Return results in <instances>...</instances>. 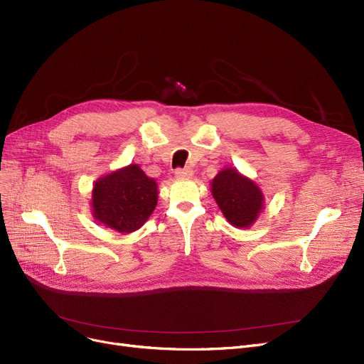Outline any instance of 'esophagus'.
<instances>
[{
  "mask_svg": "<svg viewBox=\"0 0 364 364\" xmlns=\"http://www.w3.org/2000/svg\"><path fill=\"white\" fill-rule=\"evenodd\" d=\"M192 176H193V171L190 169V168H183V169L180 168V169L176 171V177L177 178H190Z\"/></svg>",
  "mask_w": 364,
  "mask_h": 364,
  "instance_id": "esophagus-1",
  "label": "esophagus"
}]
</instances>
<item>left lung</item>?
I'll return each mask as SVG.
<instances>
[{
    "instance_id": "8db88e82",
    "label": "left lung",
    "mask_w": 364,
    "mask_h": 364,
    "mask_svg": "<svg viewBox=\"0 0 364 364\" xmlns=\"http://www.w3.org/2000/svg\"><path fill=\"white\" fill-rule=\"evenodd\" d=\"M211 193L223 215L237 228L251 227L264 209L259 186L236 168H223L211 181Z\"/></svg>"
}]
</instances>
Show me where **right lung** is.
Returning a JSON list of instances; mask_svg holds the SVG:
<instances>
[{"label":"right lung","instance_id":"add662e5","mask_svg":"<svg viewBox=\"0 0 364 364\" xmlns=\"http://www.w3.org/2000/svg\"><path fill=\"white\" fill-rule=\"evenodd\" d=\"M158 205V184L137 164L95 180L91 195L94 220L119 233L136 232Z\"/></svg>","mask_w":364,"mask_h":364}]
</instances>
